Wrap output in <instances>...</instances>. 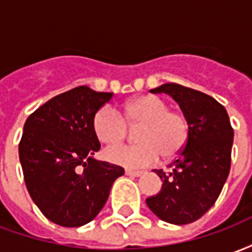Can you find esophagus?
Masks as SVG:
<instances>
[{
	"instance_id": "34e87169",
	"label": "esophagus",
	"mask_w": 252,
	"mask_h": 252,
	"mask_svg": "<svg viewBox=\"0 0 252 252\" xmlns=\"http://www.w3.org/2000/svg\"><path fill=\"white\" fill-rule=\"evenodd\" d=\"M143 174V171H136V170H126V175L129 177H140Z\"/></svg>"
}]
</instances>
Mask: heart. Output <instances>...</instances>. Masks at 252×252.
<instances>
[{
	"mask_svg": "<svg viewBox=\"0 0 252 252\" xmlns=\"http://www.w3.org/2000/svg\"><path fill=\"white\" fill-rule=\"evenodd\" d=\"M129 126H139L136 144L115 146L105 150L109 162L126 169L153 166L159 160L180 155L189 139V121L158 95L147 94L126 102L123 116L110 106L99 108L93 117V131L101 143L117 144Z\"/></svg>",
	"mask_w": 252,
	"mask_h": 252,
	"instance_id": "b5f03b06",
	"label": "heart"
}]
</instances>
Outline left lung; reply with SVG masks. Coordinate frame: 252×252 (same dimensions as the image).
I'll list each match as a JSON object with an SVG mask.
<instances>
[{"mask_svg": "<svg viewBox=\"0 0 252 252\" xmlns=\"http://www.w3.org/2000/svg\"><path fill=\"white\" fill-rule=\"evenodd\" d=\"M151 93H166L189 121V139L170 171L155 170L163 185L148 197V208L170 224L198 220L216 202L231 167L233 129L225 108L208 94L178 83H164Z\"/></svg>", "mask_w": 252, "mask_h": 252, "instance_id": "1", "label": "left lung"}]
</instances>
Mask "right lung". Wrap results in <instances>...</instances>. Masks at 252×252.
Masks as SVG:
<instances>
[{"instance_id":"obj_1","label":"right lung","mask_w":252,"mask_h":252,"mask_svg":"<svg viewBox=\"0 0 252 252\" xmlns=\"http://www.w3.org/2000/svg\"><path fill=\"white\" fill-rule=\"evenodd\" d=\"M113 93L78 86L30 115L19 144L27 189L41 213L62 227H81L104 208L124 169L93 158L95 112Z\"/></svg>"}]
</instances>
